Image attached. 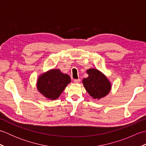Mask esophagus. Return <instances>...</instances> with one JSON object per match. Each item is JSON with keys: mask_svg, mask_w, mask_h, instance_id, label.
Segmentation results:
<instances>
[{"mask_svg": "<svg viewBox=\"0 0 146 146\" xmlns=\"http://www.w3.org/2000/svg\"><path fill=\"white\" fill-rule=\"evenodd\" d=\"M73 81H74V82H75V83H78L80 82V79H75V80H74Z\"/></svg>", "mask_w": 146, "mask_h": 146, "instance_id": "34e87169", "label": "esophagus"}]
</instances>
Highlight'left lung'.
I'll return each mask as SVG.
<instances>
[{
	"instance_id": "obj_1",
	"label": "left lung",
	"mask_w": 146,
	"mask_h": 146,
	"mask_svg": "<svg viewBox=\"0 0 146 146\" xmlns=\"http://www.w3.org/2000/svg\"><path fill=\"white\" fill-rule=\"evenodd\" d=\"M88 78L83 80L86 90L94 98L100 99L109 93L111 85L107 77L96 69L87 70Z\"/></svg>"
}]
</instances>
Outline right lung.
<instances>
[{
  "label": "right lung",
  "mask_w": 146,
  "mask_h": 146,
  "mask_svg": "<svg viewBox=\"0 0 146 146\" xmlns=\"http://www.w3.org/2000/svg\"><path fill=\"white\" fill-rule=\"evenodd\" d=\"M71 82L69 75L61 73L60 70H51L42 75L38 80L37 87L46 98L55 100Z\"/></svg>",
  "instance_id": "1"
}]
</instances>
